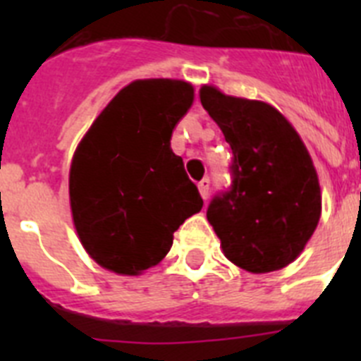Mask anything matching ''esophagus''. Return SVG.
<instances>
[{
    "label": "esophagus",
    "instance_id": "obj_1",
    "mask_svg": "<svg viewBox=\"0 0 361 361\" xmlns=\"http://www.w3.org/2000/svg\"><path fill=\"white\" fill-rule=\"evenodd\" d=\"M199 191H200V197L204 200H208L209 197V178H202L199 183Z\"/></svg>",
    "mask_w": 361,
    "mask_h": 361
}]
</instances>
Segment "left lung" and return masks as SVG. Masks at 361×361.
<instances>
[{
    "label": "left lung",
    "instance_id": "left-lung-1",
    "mask_svg": "<svg viewBox=\"0 0 361 361\" xmlns=\"http://www.w3.org/2000/svg\"><path fill=\"white\" fill-rule=\"evenodd\" d=\"M200 103L233 152L231 180L206 212L224 255L251 273L282 269L320 220V184L307 148L269 104L213 86L200 88Z\"/></svg>",
    "mask_w": 361,
    "mask_h": 361
}]
</instances>
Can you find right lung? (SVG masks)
I'll list each match as a JSON object with an SVG mask.
<instances>
[{
    "label": "right lung",
    "instance_id": "obj_1",
    "mask_svg": "<svg viewBox=\"0 0 361 361\" xmlns=\"http://www.w3.org/2000/svg\"><path fill=\"white\" fill-rule=\"evenodd\" d=\"M193 103L190 82L133 81L111 99L75 149L70 206L81 244L99 266L139 275L166 257L202 197L171 149Z\"/></svg>",
    "mask_w": 361,
    "mask_h": 361
}]
</instances>
